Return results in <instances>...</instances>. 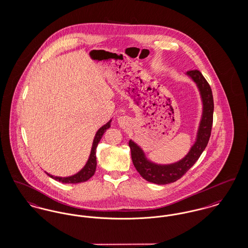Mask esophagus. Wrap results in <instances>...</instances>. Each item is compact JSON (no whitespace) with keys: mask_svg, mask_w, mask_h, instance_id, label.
Segmentation results:
<instances>
[{"mask_svg":"<svg viewBox=\"0 0 248 248\" xmlns=\"http://www.w3.org/2000/svg\"><path fill=\"white\" fill-rule=\"evenodd\" d=\"M118 123L120 127H125L130 124V119L127 117H118Z\"/></svg>","mask_w":248,"mask_h":248,"instance_id":"1","label":"esophagus"}]
</instances>
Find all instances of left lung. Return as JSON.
Returning <instances> with one entry per match:
<instances>
[{"label":"left lung","mask_w":248,"mask_h":248,"mask_svg":"<svg viewBox=\"0 0 248 248\" xmlns=\"http://www.w3.org/2000/svg\"><path fill=\"white\" fill-rule=\"evenodd\" d=\"M186 75L195 83L202 104V112L199 123V128L197 130L195 142L190 147L187 154L178 161L172 163H156L147 158L143 148L140 145H138L131 139L129 141L133 165L143 179L148 182L157 185H166L177 181L194 165L208 143L214 114V100L212 90L209 86L208 82L203 78L200 71H188L186 73Z\"/></svg>","instance_id":"left-lung-1"}]
</instances>
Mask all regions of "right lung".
<instances>
[{"mask_svg":"<svg viewBox=\"0 0 248 248\" xmlns=\"http://www.w3.org/2000/svg\"><path fill=\"white\" fill-rule=\"evenodd\" d=\"M111 122H112V119H110L106 124L102 126L99 130H97V132L94 136V139H93L92 150H91L90 156L88 158V161L86 162L85 166L80 170L78 172H77L73 175H70V176H65V177L55 176V175H52V174H50L46 171V173L54 180H57L59 182L64 183V184H78V183L86 182L87 180H89L92 176H93V174L96 170V166H97L96 148L98 146V143H100L104 133L107 129H109L111 127Z\"/></svg>","mask_w":248,"mask_h":248,"instance_id":"1","label":"right lung"}]
</instances>
